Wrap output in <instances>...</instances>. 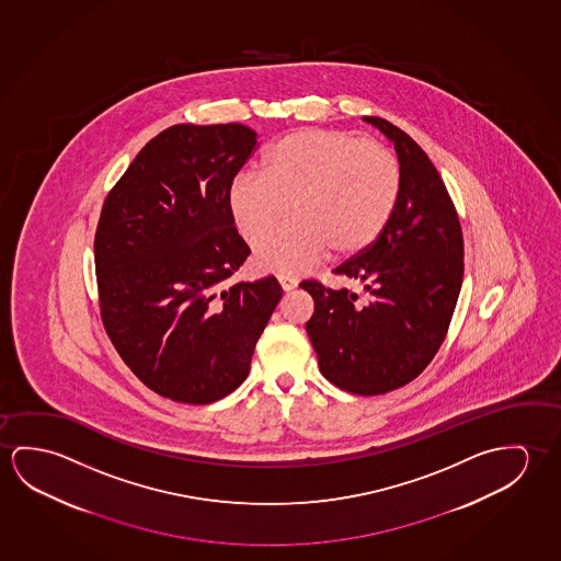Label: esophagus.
I'll return each mask as SVG.
<instances>
[{
	"label": "esophagus",
	"mask_w": 561,
	"mask_h": 561,
	"mask_svg": "<svg viewBox=\"0 0 561 561\" xmlns=\"http://www.w3.org/2000/svg\"><path fill=\"white\" fill-rule=\"evenodd\" d=\"M278 283H280L285 293H290V290H294V288L298 286L296 278H293V276L278 275Z\"/></svg>",
	"instance_id": "1"
}]
</instances>
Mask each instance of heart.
Masks as SVG:
<instances>
[{
    "label": "heart",
    "mask_w": 561,
    "mask_h": 561,
    "mask_svg": "<svg viewBox=\"0 0 561 561\" xmlns=\"http://www.w3.org/2000/svg\"><path fill=\"white\" fill-rule=\"evenodd\" d=\"M265 173L231 181V220L253 243L294 210L295 220L259 241L255 265L296 275L328 255L355 257L373 248L401 195V165L378 140L337 128H298L263 158Z\"/></svg>",
    "instance_id": "1"
}]
</instances>
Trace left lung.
<instances>
[{"instance_id": "1", "label": "left lung", "mask_w": 561, "mask_h": 561, "mask_svg": "<svg viewBox=\"0 0 561 561\" xmlns=\"http://www.w3.org/2000/svg\"><path fill=\"white\" fill-rule=\"evenodd\" d=\"M365 121L390 138L401 165L400 203L388 228L373 248L333 268L365 286L368 300L318 280L300 286L316 304L306 331L321 374L341 390L378 396L415 380L443 345L462 288L463 240L427 153L380 116Z\"/></svg>"}]
</instances>
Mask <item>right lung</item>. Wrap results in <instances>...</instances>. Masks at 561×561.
I'll list each match as a JSON object with an SVG mask.
<instances>
[{
    "instance_id": "obj_1",
    "label": "right lung",
    "mask_w": 561,
    "mask_h": 561,
    "mask_svg": "<svg viewBox=\"0 0 561 561\" xmlns=\"http://www.w3.org/2000/svg\"><path fill=\"white\" fill-rule=\"evenodd\" d=\"M257 146L248 126L175 125L111 188L95 231L101 320L126 366L181 403L222 400L283 296L275 276L228 285L250 255L228 188Z\"/></svg>"
}]
</instances>
